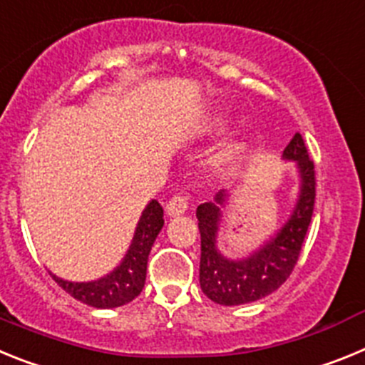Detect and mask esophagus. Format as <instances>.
I'll use <instances>...</instances> for the list:
<instances>
[{
	"instance_id": "34e87169",
	"label": "esophagus",
	"mask_w": 365,
	"mask_h": 365,
	"mask_svg": "<svg viewBox=\"0 0 365 365\" xmlns=\"http://www.w3.org/2000/svg\"><path fill=\"white\" fill-rule=\"evenodd\" d=\"M188 208V199L182 197V195H175L170 201L166 202V214L170 217H177V215H182Z\"/></svg>"
}]
</instances>
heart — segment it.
Segmentation results:
<instances>
[{
	"label": "heart",
	"mask_w": 365,
	"mask_h": 365,
	"mask_svg": "<svg viewBox=\"0 0 365 365\" xmlns=\"http://www.w3.org/2000/svg\"><path fill=\"white\" fill-rule=\"evenodd\" d=\"M241 151H243V143H241L240 138H230V140H227V143H222L221 146H219V150L215 151L214 157H212V163H214L215 166L230 163V160L235 159Z\"/></svg>",
	"instance_id": "1"
}]
</instances>
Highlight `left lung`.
Segmentation results:
<instances>
[{
    "label": "left lung",
    "instance_id": "1",
    "mask_svg": "<svg viewBox=\"0 0 365 365\" xmlns=\"http://www.w3.org/2000/svg\"><path fill=\"white\" fill-rule=\"evenodd\" d=\"M282 159L296 168V201L282 227L250 252L232 257L219 248L230 190H219L214 201L202 202L195 210L201 232L199 283L202 292L219 305H245L272 294L291 276L298 261L314 208V164L299 133L292 137Z\"/></svg>",
    "mask_w": 365,
    "mask_h": 365
}]
</instances>
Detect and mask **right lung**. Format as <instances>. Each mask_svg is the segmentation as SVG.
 <instances>
[{"label": "right lung", "mask_w": 365, "mask_h": 365, "mask_svg": "<svg viewBox=\"0 0 365 365\" xmlns=\"http://www.w3.org/2000/svg\"><path fill=\"white\" fill-rule=\"evenodd\" d=\"M164 227V212L159 201L151 199L138 217L133 240L124 257L108 274L91 282H69L51 272L54 282L73 298L95 309H115L133 302L144 289L148 256L155 240Z\"/></svg>", "instance_id": "1"}]
</instances>
